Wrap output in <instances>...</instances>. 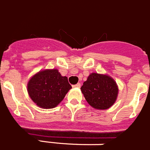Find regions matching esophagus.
<instances>
[{"label":"esophagus","instance_id":"34e87169","mask_svg":"<svg viewBox=\"0 0 150 150\" xmlns=\"http://www.w3.org/2000/svg\"><path fill=\"white\" fill-rule=\"evenodd\" d=\"M80 86H81V84L80 83H77L76 84V85H74L73 86V87H76V88H80Z\"/></svg>","mask_w":150,"mask_h":150}]
</instances>
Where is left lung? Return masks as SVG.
I'll use <instances>...</instances> for the list:
<instances>
[{
  "label": "left lung",
  "instance_id": "1",
  "mask_svg": "<svg viewBox=\"0 0 150 150\" xmlns=\"http://www.w3.org/2000/svg\"><path fill=\"white\" fill-rule=\"evenodd\" d=\"M86 100L96 109H108L115 102L118 93L116 82L105 74L92 73L80 88Z\"/></svg>",
  "mask_w": 150,
  "mask_h": 150
}]
</instances>
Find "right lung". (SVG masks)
I'll use <instances>...</instances> for the list:
<instances>
[{
    "label": "right lung",
    "instance_id": "add662e5",
    "mask_svg": "<svg viewBox=\"0 0 150 150\" xmlns=\"http://www.w3.org/2000/svg\"><path fill=\"white\" fill-rule=\"evenodd\" d=\"M71 88L67 77L61 76L57 69L41 70L30 78L27 84L32 100L46 109L56 107Z\"/></svg>",
    "mask_w": 150,
    "mask_h": 150
}]
</instances>
